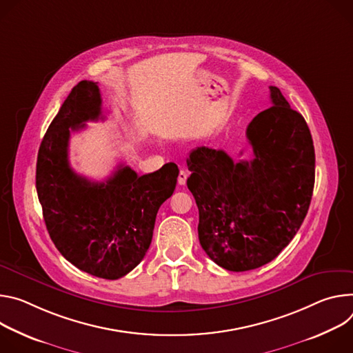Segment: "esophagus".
I'll use <instances>...</instances> for the list:
<instances>
[{"instance_id": "esophagus-1", "label": "esophagus", "mask_w": 353, "mask_h": 353, "mask_svg": "<svg viewBox=\"0 0 353 353\" xmlns=\"http://www.w3.org/2000/svg\"><path fill=\"white\" fill-rule=\"evenodd\" d=\"M186 179H188V172L185 170H181L179 171V176H178V183L179 185H185Z\"/></svg>"}]
</instances>
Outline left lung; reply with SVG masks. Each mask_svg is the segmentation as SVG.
Wrapping results in <instances>:
<instances>
[{"label":"left lung","instance_id":"obj_1","mask_svg":"<svg viewBox=\"0 0 353 353\" xmlns=\"http://www.w3.org/2000/svg\"><path fill=\"white\" fill-rule=\"evenodd\" d=\"M269 91L272 106L247 128L250 161H234L225 151L205 145L186 160L201 245L213 262L232 272L256 269L289 245L314 189L310 129L278 87Z\"/></svg>","mask_w":353,"mask_h":353}]
</instances>
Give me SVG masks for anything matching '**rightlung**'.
<instances>
[{
  "instance_id": "obj_1",
  "label": "right lung",
  "mask_w": 353,
  "mask_h": 353,
  "mask_svg": "<svg viewBox=\"0 0 353 353\" xmlns=\"http://www.w3.org/2000/svg\"><path fill=\"white\" fill-rule=\"evenodd\" d=\"M102 99L97 83H78L50 123L37 152L36 190L49 236L78 269L114 281L133 270L152 239L155 216L175 190L179 170L168 163L139 176L119 165L103 182L72 171L71 132L98 121Z\"/></svg>"
}]
</instances>
